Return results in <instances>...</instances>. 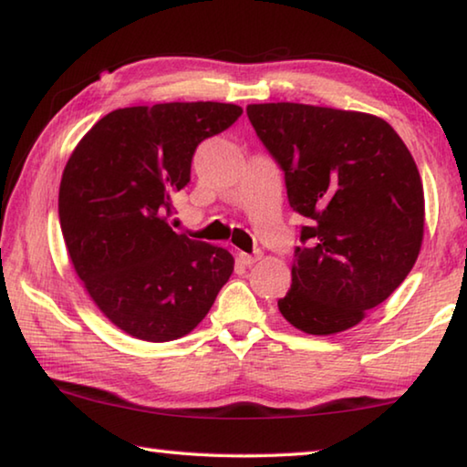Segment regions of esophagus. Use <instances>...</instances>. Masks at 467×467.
<instances>
[{"mask_svg": "<svg viewBox=\"0 0 467 467\" xmlns=\"http://www.w3.org/2000/svg\"><path fill=\"white\" fill-rule=\"evenodd\" d=\"M236 259H239L243 265H253L259 259V255H257V253H253V255H251V253H239Z\"/></svg>", "mask_w": 467, "mask_h": 467, "instance_id": "esophagus-1", "label": "esophagus"}]
</instances>
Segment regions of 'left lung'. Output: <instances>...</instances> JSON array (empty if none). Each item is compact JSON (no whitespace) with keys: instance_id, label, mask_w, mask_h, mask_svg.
Returning <instances> with one entry per match:
<instances>
[{"instance_id":"left-lung-1","label":"left lung","mask_w":467,"mask_h":467,"mask_svg":"<svg viewBox=\"0 0 467 467\" xmlns=\"http://www.w3.org/2000/svg\"><path fill=\"white\" fill-rule=\"evenodd\" d=\"M249 121L284 171L290 208L306 218L284 319L331 336L365 319L406 280L424 234V192L389 123L358 110L265 102Z\"/></svg>"}]
</instances>
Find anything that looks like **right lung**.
Segmentation results:
<instances>
[{
    "label": "right lung",
    "mask_w": 467,
    "mask_h": 467,
    "mask_svg": "<svg viewBox=\"0 0 467 467\" xmlns=\"http://www.w3.org/2000/svg\"><path fill=\"white\" fill-rule=\"evenodd\" d=\"M228 102L117 109L63 169L59 224L78 278L105 317L138 339L197 327L234 270L231 253L169 226L195 148L239 119Z\"/></svg>",
    "instance_id": "add662e5"
}]
</instances>
